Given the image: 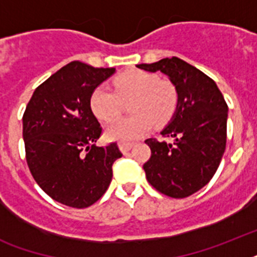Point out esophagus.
Returning a JSON list of instances; mask_svg holds the SVG:
<instances>
[{
    "label": "esophagus",
    "mask_w": 257,
    "mask_h": 257,
    "mask_svg": "<svg viewBox=\"0 0 257 257\" xmlns=\"http://www.w3.org/2000/svg\"><path fill=\"white\" fill-rule=\"evenodd\" d=\"M133 147V143H125V141H120L118 143V148H120V151L122 153H126L128 151H131Z\"/></svg>",
    "instance_id": "esophagus-1"
}]
</instances>
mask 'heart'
<instances>
[{
  "label": "heart",
  "instance_id": "obj_1",
  "mask_svg": "<svg viewBox=\"0 0 257 257\" xmlns=\"http://www.w3.org/2000/svg\"><path fill=\"white\" fill-rule=\"evenodd\" d=\"M114 90L98 86L90 96V108L102 122L120 116L122 101L131 102L133 116L120 118L108 125L105 135L109 140L129 141L151 131L152 125H163L169 120L177 105V92L168 80L145 70H129L113 81Z\"/></svg>",
  "mask_w": 257,
  "mask_h": 257
}]
</instances>
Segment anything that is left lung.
I'll return each mask as SVG.
<instances>
[{
  "mask_svg": "<svg viewBox=\"0 0 257 257\" xmlns=\"http://www.w3.org/2000/svg\"><path fill=\"white\" fill-rule=\"evenodd\" d=\"M147 72L167 74L177 92L175 116L161 136L148 139L151 157L144 164L148 183L173 199L205 187L219 168L227 144L228 105L216 82L181 58L140 64Z\"/></svg>",
  "mask_w": 257,
  "mask_h": 257,
  "instance_id": "8db88e82",
  "label": "left lung"
}]
</instances>
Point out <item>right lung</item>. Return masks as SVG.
Returning a JSON list of instances; mask_svg holds the SVG:
<instances>
[{
  "label": "right lung",
  "instance_id": "right-lung-1",
  "mask_svg": "<svg viewBox=\"0 0 257 257\" xmlns=\"http://www.w3.org/2000/svg\"><path fill=\"white\" fill-rule=\"evenodd\" d=\"M114 72L69 62L37 86L22 116L30 173L46 195L68 207L96 203L122 156L117 143L94 145L102 128L90 108L93 90Z\"/></svg>",
  "mask_w": 257,
  "mask_h": 257
}]
</instances>
